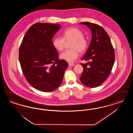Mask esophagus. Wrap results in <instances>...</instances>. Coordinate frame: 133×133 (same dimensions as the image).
Here are the masks:
<instances>
[{"instance_id": "obj_1", "label": "esophagus", "mask_w": 133, "mask_h": 133, "mask_svg": "<svg viewBox=\"0 0 133 133\" xmlns=\"http://www.w3.org/2000/svg\"><path fill=\"white\" fill-rule=\"evenodd\" d=\"M74 66V64H73V63H69V66Z\"/></svg>"}]
</instances>
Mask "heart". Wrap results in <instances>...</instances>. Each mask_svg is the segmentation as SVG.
Masks as SVG:
<instances>
[{
  "label": "heart",
  "instance_id": "heart-1",
  "mask_svg": "<svg viewBox=\"0 0 133 133\" xmlns=\"http://www.w3.org/2000/svg\"><path fill=\"white\" fill-rule=\"evenodd\" d=\"M62 37H56L52 40L54 47L58 51L63 50L65 41L72 40L71 44L72 49L65 50L60 55L61 58L68 62L75 61L78 52L84 53L88 48L89 42L84 37V34L80 29L76 27L66 29L62 33Z\"/></svg>",
  "mask_w": 133,
  "mask_h": 133
}]
</instances>
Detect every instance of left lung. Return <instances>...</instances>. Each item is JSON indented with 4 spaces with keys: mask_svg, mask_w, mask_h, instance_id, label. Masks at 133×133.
I'll return each mask as SVG.
<instances>
[{
    "mask_svg": "<svg viewBox=\"0 0 133 133\" xmlns=\"http://www.w3.org/2000/svg\"><path fill=\"white\" fill-rule=\"evenodd\" d=\"M90 29L92 37L84 56L81 60L90 61L81 63L83 68L80 80L83 84L95 88L103 83L108 77L115 62V51L108 34L100 25L83 22Z\"/></svg>",
    "mask_w": 133,
    "mask_h": 133,
    "instance_id": "8db88e82",
    "label": "left lung"
}]
</instances>
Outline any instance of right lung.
Masks as SVG:
<instances>
[{
    "label": "right lung",
    "instance_id": "1",
    "mask_svg": "<svg viewBox=\"0 0 133 133\" xmlns=\"http://www.w3.org/2000/svg\"><path fill=\"white\" fill-rule=\"evenodd\" d=\"M59 24L36 23L25 34L19 49V61L24 77L32 87L49 92L61 85L66 61L58 58L52 45L54 35L60 29Z\"/></svg>",
    "mask_w": 133,
    "mask_h": 133
}]
</instances>
